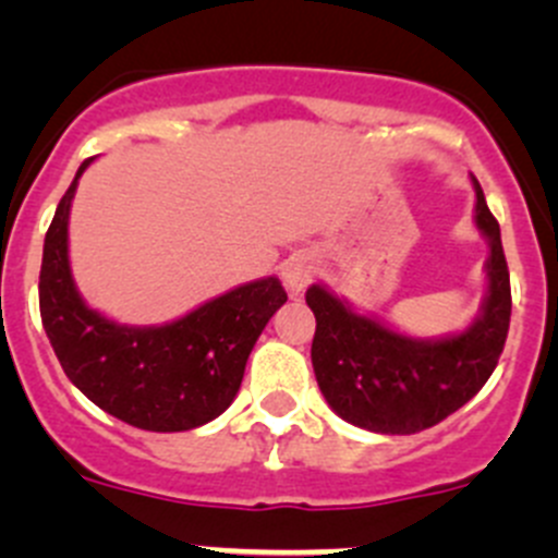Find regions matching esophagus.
Masks as SVG:
<instances>
[{"instance_id": "34e87169", "label": "esophagus", "mask_w": 558, "mask_h": 558, "mask_svg": "<svg viewBox=\"0 0 558 558\" xmlns=\"http://www.w3.org/2000/svg\"><path fill=\"white\" fill-rule=\"evenodd\" d=\"M313 258L305 256V253H296V256H291L289 262L283 264V283L300 294V291L313 280Z\"/></svg>"}]
</instances>
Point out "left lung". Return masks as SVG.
Segmentation results:
<instances>
[{
	"mask_svg": "<svg viewBox=\"0 0 558 558\" xmlns=\"http://www.w3.org/2000/svg\"><path fill=\"white\" fill-rule=\"evenodd\" d=\"M472 185L475 227L488 243V286L481 315L464 331L418 340L356 313L326 286L307 289L305 300L315 315V380L348 424L378 435H415L456 413L492 378L508 340L513 302L499 223L481 183L472 178Z\"/></svg>",
	"mask_w": 558,
	"mask_h": 558,
	"instance_id": "obj_1",
	"label": "left lung"
}]
</instances>
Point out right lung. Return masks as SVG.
Masks as SVG:
<instances>
[{"label":"right lung","instance_id":"add662e5","mask_svg":"<svg viewBox=\"0 0 558 558\" xmlns=\"http://www.w3.org/2000/svg\"><path fill=\"white\" fill-rule=\"evenodd\" d=\"M92 161L81 165L45 234V335L66 378L105 413L148 432L196 429L234 402L258 335L289 296L278 278H262L161 326L116 324L88 307L72 278L66 227L77 180Z\"/></svg>","mask_w":558,"mask_h":558}]
</instances>
